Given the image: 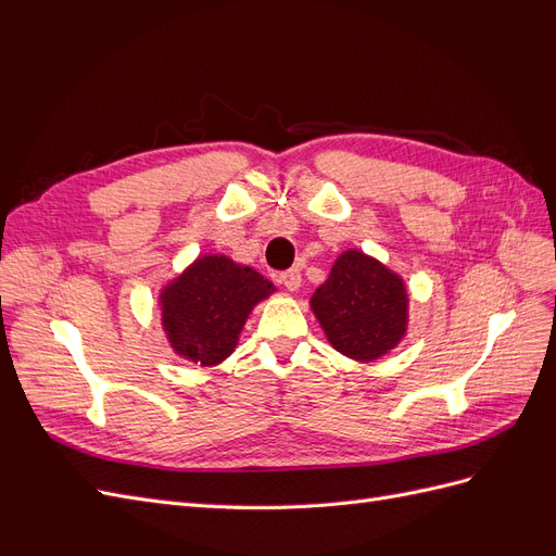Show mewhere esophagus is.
<instances>
[{"instance_id":"34e87169","label":"esophagus","mask_w":556,"mask_h":556,"mask_svg":"<svg viewBox=\"0 0 556 556\" xmlns=\"http://www.w3.org/2000/svg\"><path fill=\"white\" fill-rule=\"evenodd\" d=\"M278 280H280L290 292H296V290L301 288V271H299V268H290V271L280 274Z\"/></svg>"}]
</instances>
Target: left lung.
I'll return each mask as SVG.
<instances>
[{
  "label": "left lung",
  "instance_id": "1",
  "mask_svg": "<svg viewBox=\"0 0 556 556\" xmlns=\"http://www.w3.org/2000/svg\"><path fill=\"white\" fill-rule=\"evenodd\" d=\"M329 343L341 355L374 362L399 345L408 325L403 280L362 250H345L311 299Z\"/></svg>",
  "mask_w": 556,
  "mask_h": 556
}]
</instances>
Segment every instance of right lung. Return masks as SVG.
Here are the masks:
<instances>
[{"label": "right lung", "instance_id": "1", "mask_svg": "<svg viewBox=\"0 0 556 556\" xmlns=\"http://www.w3.org/2000/svg\"><path fill=\"white\" fill-rule=\"evenodd\" d=\"M274 292L255 268L204 255L160 294L162 325L176 355L201 366L227 359L250 311Z\"/></svg>", "mask_w": 556, "mask_h": 556}]
</instances>
